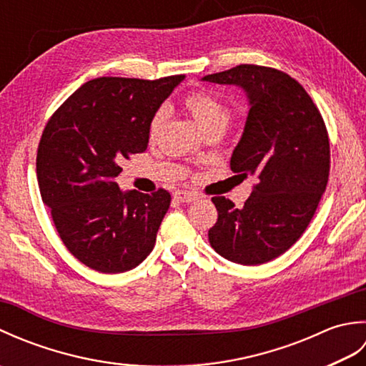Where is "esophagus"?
<instances>
[{
    "mask_svg": "<svg viewBox=\"0 0 366 366\" xmlns=\"http://www.w3.org/2000/svg\"><path fill=\"white\" fill-rule=\"evenodd\" d=\"M174 199H177L179 203H193V201L198 199V195L192 192H185V190H177L174 193Z\"/></svg>",
    "mask_w": 366,
    "mask_h": 366,
    "instance_id": "1",
    "label": "esophagus"
}]
</instances>
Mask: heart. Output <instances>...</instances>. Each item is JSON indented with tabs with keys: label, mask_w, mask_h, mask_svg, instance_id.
Returning a JSON list of instances; mask_svg holds the SVG:
<instances>
[{
	"label": "heart",
	"mask_w": 366,
	"mask_h": 366,
	"mask_svg": "<svg viewBox=\"0 0 366 366\" xmlns=\"http://www.w3.org/2000/svg\"><path fill=\"white\" fill-rule=\"evenodd\" d=\"M184 105L192 113L193 118L198 122V126L207 130L212 127H227L229 121V110L220 99L207 91H193L189 96H185ZM165 121V110H157L154 113L149 122L151 135H155Z\"/></svg>",
	"instance_id": "b5f03b06"
}]
</instances>
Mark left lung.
<instances>
[{
  "label": "left lung",
  "instance_id": "obj_1",
  "mask_svg": "<svg viewBox=\"0 0 366 366\" xmlns=\"http://www.w3.org/2000/svg\"><path fill=\"white\" fill-rule=\"evenodd\" d=\"M203 81L244 89L250 110L229 165L258 177L244 207L212 198L219 219L209 242L228 261L258 266L290 250L312 222L329 181L327 129L302 84L277 69L240 64Z\"/></svg>",
  "mask_w": 366,
  "mask_h": 366
}]
</instances>
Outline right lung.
I'll return each instance as SVG.
<instances>
[{"label":"right lung","mask_w":366,"mask_h":366,"mask_svg":"<svg viewBox=\"0 0 366 366\" xmlns=\"http://www.w3.org/2000/svg\"><path fill=\"white\" fill-rule=\"evenodd\" d=\"M184 79L100 76L46 122L36 159L39 189L61 240L84 266L121 274L152 252L171 195L122 192L114 179L124 159L146 151L151 118Z\"/></svg>","instance_id":"add662e5"}]
</instances>
